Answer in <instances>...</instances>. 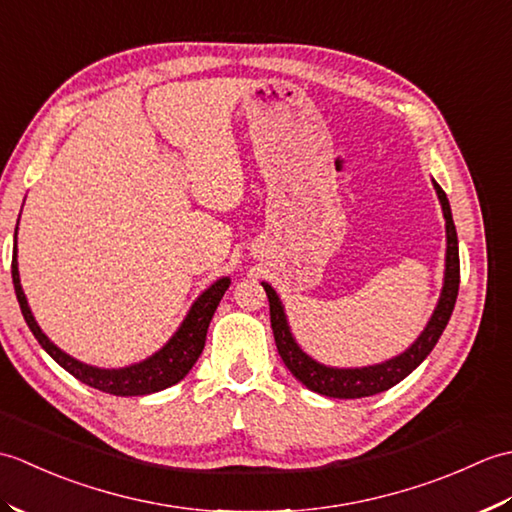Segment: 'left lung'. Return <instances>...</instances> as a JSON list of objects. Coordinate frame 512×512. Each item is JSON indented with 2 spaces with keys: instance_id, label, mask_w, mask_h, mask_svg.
<instances>
[{
  "instance_id": "left-lung-1",
  "label": "left lung",
  "mask_w": 512,
  "mask_h": 512,
  "mask_svg": "<svg viewBox=\"0 0 512 512\" xmlns=\"http://www.w3.org/2000/svg\"><path fill=\"white\" fill-rule=\"evenodd\" d=\"M433 189L438 193L444 220H447V264H444V286L440 292L438 306L433 310L427 328L422 330L418 339L413 341L411 347H407L402 354L389 358L385 363L367 365V367L339 369V367L321 365L297 345L295 336L290 332L286 312H284V306H281L277 292L268 284H262L270 303V325H273V334H275V343H277L281 361L286 363L290 374L308 389L330 398L374 396V394H380V391H387L389 387L398 385L402 378H407L413 369H416L424 358L429 356L433 347H436L438 339L451 319L455 299H458L460 253H458V233H455L447 193L442 191V187L436 180H433Z\"/></svg>"
}]
</instances>
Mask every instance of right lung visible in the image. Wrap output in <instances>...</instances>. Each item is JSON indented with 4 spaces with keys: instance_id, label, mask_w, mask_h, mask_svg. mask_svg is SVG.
<instances>
[{
    "instance_id": "obj_1",
    "label": "right lung",
    "mask_w": 512,
    "mask_h": 512,
    "mask_svg": "<svg viewBox=\"0 0 512 512\" xmlns=\"http://www.w3.org/2000/svg\"><path fill=\"white\" fill-rule=\"evenodd\" d=\"M13 284H15V295L19 301L21 314H24L30 332L35 334L39 345L65 369V372H70L74 378H79L85 385L105 391V394L147 396L180 383V380L189 374V369L195 365V361H198L204 350L206 330H209V323L213 319L217 306H220L224 292L228 290V286H231V279L228 277L217 279L213 286L206 288L202 295L193 301V306L187 312V317H184L178 332L171 336L162 350H158L154 356L145 358V361L129 367H121V369H101V367H92L76 361V358H72L70 354L59 350V347L41 332V328L28 308L24 290H21L19 268H17V231H15V246H13Z\"/></svg>"
}]
</instances>
